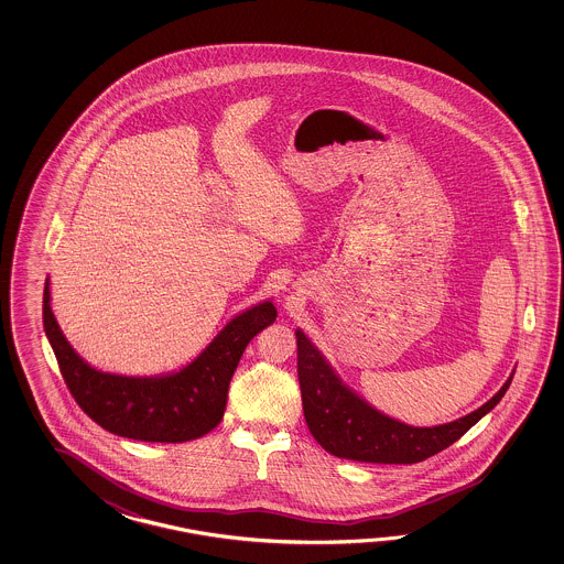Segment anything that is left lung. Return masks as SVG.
<instances>
[{
  "instance_id": "left-lung-1",
  "label": "left lung",
  "mask_w": 564,
  "mask_h": 564,
  "mask_svg": "<svg viewBox=\"0 0 564 564\" xmlns=\"http://www.w3.org/2000/svg\"><path fill=\"white\" fill-rule=\"evenodd\" d=\"M299 340V381L304 420L314 440L328 454L369 464H417L440 454L500 403L512 377L486 405L462 420L437 427H411L391 420L338 381L323 355L302 330Z\"/></svg>"
}]
</instances>
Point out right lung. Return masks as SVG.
<instances>
[{
  "mask_svg": "<svg viewBox=\"0 0 564 564\" xmlns=\"http://www.w3.org/2000/svg\"><path fill=\"white\" fill-rule=\"evenodd\" d=\"M42 316L64 383L90 420L120 437L181 444L212 432L221 421L241 355L253 336L276 321V308L264 302L241 312L192 365L155 379L120 377L86 365L52 314L48 280Z\"/></svg>",
  "mask_w": 564,
  "mask_h": 564,
  "instance_id": "obj_1",
  "label": "right lung"
}]
</instances>
